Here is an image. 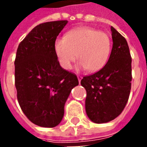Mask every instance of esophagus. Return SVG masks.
<instances>
[{
    "instance_id": "obj_1",
    "label": "esophagus",
    "mask_w": 147,
    "mask_h": 147,
    "mask_svg": "<svg viewBox=\"0 0 147 147\" xmlns=\"http://www.w3.org/2000/svg\"><path fill=\"white\" fill-rule=\"evenodd\" d=\"M77 77H78V80H79V82H81V80H82V78H83V77L81 76H80V75H79V76H77Z\"/></svg>"
}]
</instances>
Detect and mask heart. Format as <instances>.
<instances>
[{
	"instance_id": "heart-1",
	"label": "heart",
	"mask_w": 147,
	"mask_h": 147,
	"mask_svg": "<svg viewBox=\"0 0 147 147\" xmlns=\"http://www.w3.org/2000/svg\"><path fill=\"white\" fill-rule=\"evenodd\" d=\"M53 49L58 62L64 69H70L78 57L81 68L95 72L108 61L111 39L103 31L81 27L70 30L64 38H56Z\"/></svg>"
}]
</instances>
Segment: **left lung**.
I'll use <instances>...</instances> for the list:
<instances>
[{
	"instance_id": "obj_1",
	"label": "left lung",
	"mask_w": 147,
	"mask_h": 147,
	"mask_svg": "<svg viewBox=\"0 0 147 147\" xmlns=\"http://www.w3.org/2000/svg\"><path fill=\"white\" fill-rule=\"evenodd\" d=\"M113 48L101 70L86 76L81 85L86 89V112L96 123L114 120L123 112L131 86V57L126 39L111 27Z\"/></svg>"
}]
</instances>
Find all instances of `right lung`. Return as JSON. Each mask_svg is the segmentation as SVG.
Wrapping results in <instances>:
<instances>
[{"instance_id": "right-lung-1", "label": "right lung", "mask_w": 147, "mask_h": 147, "mask_svg": "<svg viewBox=\"0 0 147 147\" xmlns=\"http://www.w3.org/2000/svg\"><path fill=\"white\" fill-rule=\"evenodd\" d=\"M67 20L36 26L18 46L15 85L21 109L38 126L53 127L64 117V104L79 84L76 74L59 64L53 45Z\"/></svg>"}]
</instances>
